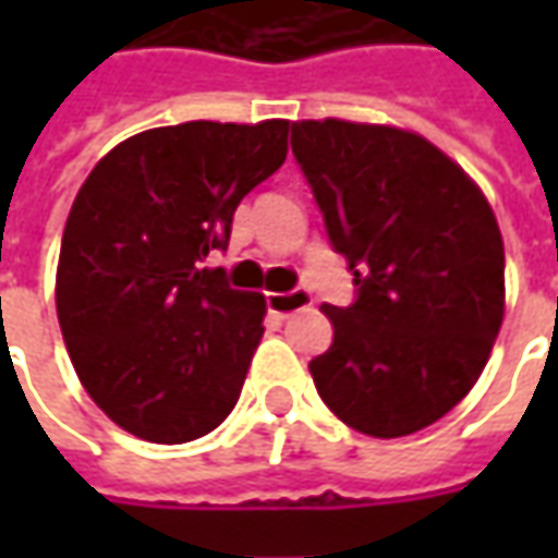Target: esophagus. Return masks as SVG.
Wrapping results in <instances>:
<instances>
[{
  "instance_id": "1",
  "label": "esophagus",
  "mask_w": 558,
  "mask_h": 558,
  "mask_svg": "<svg viewBox=\"0 0 558 558\" xmlns=\"http://www.w3.org/2000/svg\"><path fill=\"white\" fill-rule=\"evenodd\" d=\"M313 298L307 289H291V291H272L267 294V311L272 316H279V319H289L291 313L304 311V307H311Z\"/></svg>"
}]
</instances>
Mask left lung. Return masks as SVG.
Returning a JSON list of instances; mask_svg holds the SVG:
<instances>
[{"instance_id":"1","label":"left lung","mask_w":558,"mask_h":558,"mask_svg":"<svg viewBox=\"0 0 558 558\" xmlns=\"http://www.w3.org/2000/svg\"><path fill=\"white\" fill-rule=\"evenodd\" d=\"M291 151L356 286L354 304H323L335 338L313 385L354 432L413 435L472 391L500 332L497 217L460 163L397 126L301 120Z\"/></svg>"}]
</instances>
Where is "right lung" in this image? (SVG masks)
Here are the masks:
<instances>
[{"instance_id":"right-lung-1","label":"right lung","mask_w":558,"mask_h":558,"mask_svg":"<svg viewBox=\"0 0 558 558\" xmlns=\"http://www.w3.org/2000/svg\"><path fill=\"white\" fill-rule=\"evenodd\" d=\"M286 140L289 120L158 126L111 148L76 192L54 307L83 388L123 432L185 444L232 413L267 304L204 260L226 251Z\"/></svg>"}]
</instances>
